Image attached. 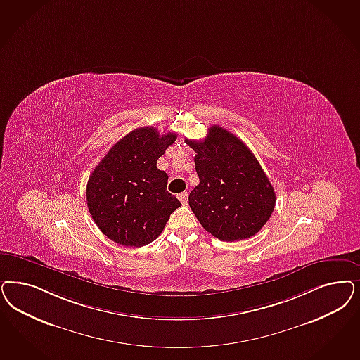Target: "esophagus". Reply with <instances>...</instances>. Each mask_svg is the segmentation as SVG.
I'll return each mask as SVG.
<instances>
[{"mask_svg": "<svg viewBox=\"0 0 360 360\" xmlns=\"http://www.w3.org/2000/svg\"><path fill=\"white\" fill-rule=\"evenodd\" d=\"M178 199L181 200L182 205H186L187 200H188V194L187 193H181V194H178Z\"/></svg>", "mask_w": 360, "mask_h": 360, "instance_id": "34e87169", "label": "esophagus"}]
</instances>
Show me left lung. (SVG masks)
Here are the masks:
<instances>
[{
	"mask_svg": "<svg viewBox=\"0 0 360 360\" xmlns=\"http://www.w3.org/2000/svg\"><path fill=\"white\" fill-rule=\"evenodd\" d=\"M185 142L195 151L199 184L190 193L188 205L199 224L226 242L255 236L275 207L273 185L255 155L217 124L203 141Z\"/></svg>",
	"mask_w": 360,
	"mask_h": 360,
	"instance_id": "obj_1",
	"label": "left lung"
}]
</instances>
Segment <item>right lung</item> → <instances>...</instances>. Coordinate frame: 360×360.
I'll return each mask as SVG.
<instances>
[{
    "mask_svg": "<svg viewBox=\"0 0 360 360\" xmlns=\"http://www.w3.org/2000/svg\"><path fill=\"white\" fill-rule=\"evenodd\" d=\"M176 139L154 127H139L120 139L87 181L89 212L99 230L122 246L141 248L157 239L181 206L167 190L158 158Z\"/></svg>",
    "mask_w": 360,
    "mask_h": 360,
    "instance_id": "1",
    "label": "right lung"
}]
</instances>
